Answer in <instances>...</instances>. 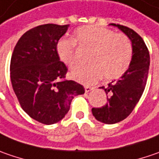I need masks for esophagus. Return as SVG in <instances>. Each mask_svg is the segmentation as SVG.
Returning <instances> with one entry per match:
<instances>
[{"label":"esophagus","instance_id":"esophagus-1","mask_svg":"<svg viewBox=\"0 0 159 159\" xmlns=\"http://www.w3.org/2000/svg\"><path fill=\"white\" fill-rule=\"evenodd\" d=\"M84 90H85V93H90L91 91H93V88L91 86H85L84 87Z\"/></svg>","mask_w":159,"mask_h":159}]
</instances>
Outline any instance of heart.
<instances>
[{"label": "heart", "instance_id": "b5f03b06", "mask_svg": "<svg viewBox=\"0 0 159 159\" xmlns=\"http://www.w3.org/2000/svg\"><path fill=\"white\" fill-rule=\"evenodd\" d=\"M74 40L81 48L91 51L90 65L71 72V77L84 84H93L102 75L106 81L117 79L127 71L133 58L132 43L126 35L106 27L84 25L74 32ZM75 42L62 39L57 43L60 60L70 69L77 66Z\"/></svg>", "mask_w": 159, "mask_h": 159}]
</instances>
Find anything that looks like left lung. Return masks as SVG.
Masks as SVG:
<instances>
[{"label":"left lung","instance_id":"1","mask_svg":"<svg viewBox=\"0 0 159 159\" xmlns=\"http://www.w3.org/2000/svg\"><path fill=\"white\" fill-rule=\"evenodd\" d=\"M117 27L130 39L133 46V58L127 71L120 79L112 81L107 86L100 87L107 94V104L93 107V116L101 123L112 125L126 118L142 97L146 86L149 68V53L143 39L133 29L116 24Z\"/></svg>","mask_w":159,"mask_h":159}]
</instances>
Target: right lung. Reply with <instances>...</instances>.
<instances>
[{
    "mask_svg": "<svg viewBox=\"0 0 159 159\" xmlns=\"http://www.w3.org/2000/svg\"><path fill=\"white\" fill-rule=\"evenodd\" d=\"M69 25L35 26L18 40L11 60L12 88L24 111L44 125L61 120L74 97L84 93L83 85L65 80L66 65L57 53V43Z\"/></svg>",
    "mask_w": 159,
    "mask_h": 159,
    "instance_id": "obj_1",
    "label": "right lung"
}]
</instances>
